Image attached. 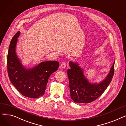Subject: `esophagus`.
<instances>
[{"label": "esophagus", "mask_w": 126, "mask_h": 126, "mask_svg": "<svg viewBox=\"0 0 126 126\" xmlns=\"http://www.w3.org/2000/svg\"><path fill=\"white\" fill-rule=\"evenodd\" d=\"M66 63L65 62H63L61 64V65H60V67L62 68H65L66 67Z\"/></svg>", "instance_id": "1"}]
</instances>
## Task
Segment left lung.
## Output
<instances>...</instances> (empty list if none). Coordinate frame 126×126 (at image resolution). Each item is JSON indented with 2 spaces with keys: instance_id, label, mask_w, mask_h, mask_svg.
<instances>
[{
  "instance_id": "1",
  "label": "left lung",
  "mask_w": 126,
  "mask_h": 126,
  "mask_svg": "<svg viewBox=\"0 0 126 126\" xmlns=\"http://www.w3.org/2000/svg\"><path fill=\"white\" fill-rule=\"evenodd\" d=\"M70 69L67 70L69 82L70 94L76 103H89L100 97L107 89L114 73V62L107 77L99 84H91L83 74V70L78 64L69 62Z\"/></svg>"
}]
</instances>
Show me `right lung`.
Listing matches in <instances>:
<instances>
[{
	"instance_id": "obj_1",
	"label": "right lung",
	"mask_w": 126,
	"mask_h": 126,
	"mask_svg": "<svg viewBox=\"0 0 126 126\" xmlns=\"http://www.w3.org/2000/svg\"><path fill=\"white\" fill-rule=\"evenodd\" d=\"M20 32L18 31L16 33L10 42L7 57L8 76L12 84L23 96L39 98L44 94L48 79L58 70L59 63L55 61L42 62L32 69H25L15 51Z\"/></svg>"
}]
</instances>
